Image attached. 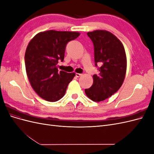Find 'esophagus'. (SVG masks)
Segmentation results:
<instances>
[{
  "label": "esophagus",
  "mask_w": 154,
  "mask_h": 154,
  "mask_svg": "<svg viewBox=\"0 0 154 154\" xmlns=\"http://www.w3.org/2000/svg\"><path fill=\"white\" fill-rule=\"evenodd\" d=\"M82 75V74H80V73H76V77H80V76H81Z\"/></svg>",
  "instance_id": "1"
}]
</instances>
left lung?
I'll return each mask as SVG.
<instances>
[{
  "label": "left lung",
  "instance_id": "left-lung-1",
  "mask_svg": "<svg viewBox=\"0 0 154 154\" xmlns=\"http://www.w3.org/2000/svg\"><path fill=\"white\" fill-rule=\"evenodd\" d=\"M94 49L95 66L98 74L93 75V84L85 92L88 98L98 102L108 98L122 85L127 71L124 46L111 32L105 30L88 32Z\"/></svg>",
  "mask_w": 154,
  "mask_h": 154
}]
</instances>
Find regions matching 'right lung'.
<instances>
[{"label":"right lung","mask_w":154,"mask_h":154,"mask_svg":"<svg viewBox=\"0 0 154 154\" xmlns=\"http://www.w3.org/2000/svg\"><path fill=\"white\" fill-rule=\"evenodd\" d=\"M78 32L49 30L40 32L29 42L25 53V65L30 84L42 98L54 102L65 95L75 73L58 71L63 61L67 44L76 38Z\"/></svg>","instance_id":"right-lung-1"}]
</instances>
